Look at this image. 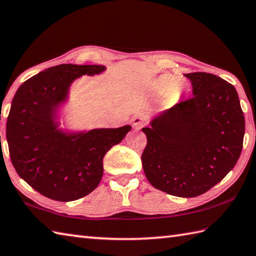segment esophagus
<instances>
[{"instance_id": "esophagus-1", "label": "esophagus", "mask_w": 256, "mask_h": 256, "mask_svg": "<svg viewBox=\"0 0 256 256\" xmlns=\"http://www.w3.org/2000/svg\"><path fill=\"white\" fill-rule=\"evenodd\" d=\"M132 123H133V128L135 130L142 128V126L144 125V118L142 116H140V114H138V116H135L132 118Z\"/></svg>"}]
</instances>
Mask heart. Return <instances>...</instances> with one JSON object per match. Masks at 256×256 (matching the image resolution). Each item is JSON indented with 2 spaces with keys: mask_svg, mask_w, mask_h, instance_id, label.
<instances>
[{
  "mask_svg": "<svg viewBox=\"0 0 256 256\" xmlns=\"http://www.w3.org/2000/svg\"><path fill=\"white\" fill-rule=\"evenodd\" d=\"M178 81L179 79L176 76L162 74L154 81V90L157 94H166V92L170 91L174 88L172 91L175 92V94H180L182 90V86L180 84H178Z\"/></svg>",
  "mask_w": 256,
  "mask_h": 256,
  "instance_id": "1",
  "label": "heart"
}]
</instances>
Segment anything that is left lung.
Returning a JSON list of instances; mask_svg holds the SVG:
<instances>
[{
  "label": "left lung",
  "mask_w": 256,
  "mask_h": 256,
  "mask_svg": "<svg viewBox=\"0 0 256 256\" xmlns=\"http://www.w3.org/2000/svg\"><path fill=\"white\" fill-rule=\"evenodd\" d=\"M192 98L152 118L142 154L152 186L176 197L208 192L236 166L246 121L234 86L206 72L184 74Z\"/></svg>",
  "instance_id": "1"
}]
</instances>
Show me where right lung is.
I'll list each match as a JSON object with an SVG mask.
<instances>
[{"label":"right lung","instance_id":"obj_1","mask_svg":"<svg viewBox=\"0 0 256 256\" xmlns=\"http://www.w3.org/2000/svg\"><path fill=\"white\" fill-rule=\"evenodd\" d=\"M106 70L101 64L50 67L26 80L13 98L6 123L12 164L22 179L47 198L66 202L94 192L103 175V157L131 131V125L60 126L72 84Z\"/></svg>","mask_w":256,"mask_h":256}]
</instances>
